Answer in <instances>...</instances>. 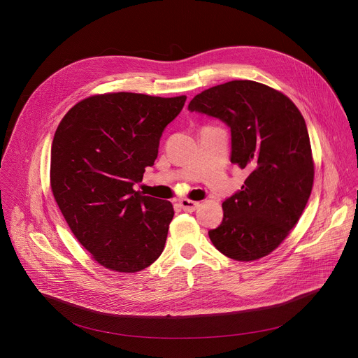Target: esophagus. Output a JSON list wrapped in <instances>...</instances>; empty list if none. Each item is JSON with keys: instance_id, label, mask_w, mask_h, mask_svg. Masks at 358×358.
I'll list each match as a JSON object with an SVG mask.
<instances>
[{"instance_id": "34e87169", "label": "esophagus", "mask_w": 358, "mask_h": 358, "mask_svg": "<svg viewBox=\"0 0 358 358\" xmlns=\"http://www.w3.org/2000/svg\"><path fill=\"white\" fill-rule=\"evenodd\" d=\"M180 207L187 211V213H192L199 207V202L196 201H191V199H181L180 201Z\"/></svg>"}]
</instances>
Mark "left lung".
<instances>
[{"label": "left lung", "mask_w": 358, "mask_h": 358, "mask_svg": "<svg viewBox=\"0 0 358 358\" xmlns=\"http://www.w3.org/2000/svg\"><path fill=\"white\" fill-rule=\"evenodd\" d=\"M231 129V163L249 171L222 202L224 218L208 231L225 257L249 262L275 250L309 201L315 164L306 122L283 93L253 80H231L188 105Z\"/></svg>", "instance_id": "8db88e82"}]
</instances>
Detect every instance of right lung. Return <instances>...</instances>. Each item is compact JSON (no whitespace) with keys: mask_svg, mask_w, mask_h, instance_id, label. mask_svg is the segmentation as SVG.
<instances>
[{"mask_svg":"<svg viewBox=\"0 0 358 358\" xmlns=\"http://www.w3.org/2000/svg\"><path fill=\"white\" fill-rule=\"evenodd\" d=\"M185 99L96 94L59 123L50 148V187L71 231L101 266L134 273L162 255L174 208L133 187L155 164L163 131Z\"/></svg>","mask_w":358,"mask_h":358,"instance_id":"1","label":"right lung"}]
</instances>
